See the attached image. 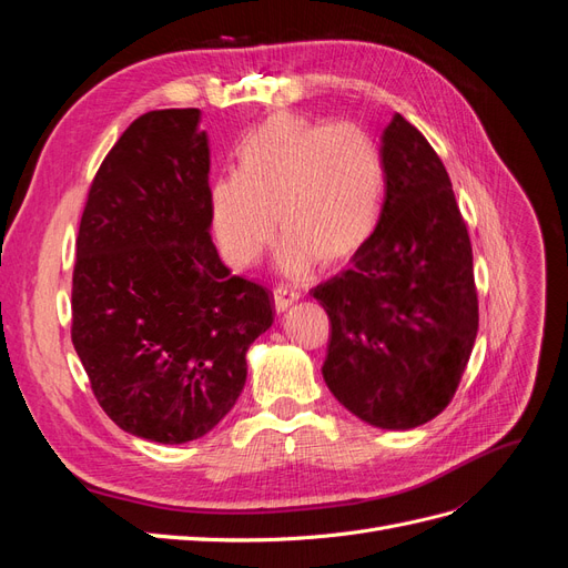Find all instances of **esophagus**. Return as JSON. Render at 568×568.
<instances>
[{"label":"esophagus","mask_w":568,"mask_h":568,"mask_svg":"<svg viewBox=\"0 0 568 568\" xmlns=\"http://www.w3.org/2000/svg\"><path fill=\"white\" fill-rule=\"evenodd\" d=\"M298 298H301V291H296V288H288V286L274 288V307H277L280 313L288 311V307L294 305Z\"/></svg>","instance_id":"obj_1"}]
</instances>
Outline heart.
<instances>
[{
    "label": "heart",
    "mask_w": 568,
    "mask_h": 568,
    "mask_svg": "<svg viewBox=\"0 0 568 568\" xmlns=\"http://www.w3.org/2000/svg\"><path fill=\"white\" fill-rule=\"evenodd\" d=\"M384 201V156L367 130L277 113L239 142L234 173L213 182L209 209L230 265L251 267L277 220V265L301 277L320 257L341 263L363 251L379 230Z\"/></svg>",
    "instance_id": "b5f03b06"
}]
</instances>
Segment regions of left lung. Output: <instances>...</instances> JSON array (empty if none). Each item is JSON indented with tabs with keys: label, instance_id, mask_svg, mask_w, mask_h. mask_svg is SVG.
<instances>
[{
	"label": "left lung",
	"instance_id": "1",
	"mask_svg": "<svg viewBox=\"0 0 568 568\" xmlns=\"http://www.w3.org/2000/svg\"><path fill=\"white\" fill-rule=\"evenodd\" d=\"M379 230L351 267L313 288L329 315L324 384L357 419L388 432L448 407L478 329L471 242L445 165L395 113L382 134Z\"/></svg>",
	"mask_w": 568,
	"mask_h": 568
}]
</instances>
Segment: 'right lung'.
I'll return each instance as SVG.
<instances>
[{"label": "right lung", "instance_id": "right-lung-1", "mask_svg": "<svg viewBox=\"0 0 568 568\" xmlns=\"http://www.w3.org/2000/svg\"><path fill=\"white\" fill-rule=\"evenodd\" d=\"M199 109L140 115L109 151L80 220L73 346L123 432L205 436L246 384L272 294L234 277L211 236L209 136Z\"/></svg>", "mask_w": 568, "mask_h": 568}]
</instances>
